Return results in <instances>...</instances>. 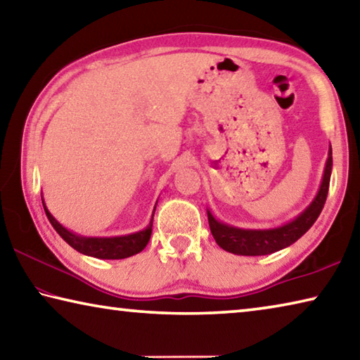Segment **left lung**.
Here are the masks:
<instances>
[{"label": "left lung", "instance_id": "left-lung-1", "mask_svg": "<svg viewBox=\"0 0 360 360\" xmlns=\"http://www.w3.org/2000/svg\"><path fill=\"white\" fill-rule=\"evenodd\" d=\"M332 173V148L328 149V157L326 162L324 176H322L321 187L311 205L298 214L294 221L281 225L276 229L266 230H249L238 229L233 225L224 224L211 214L208 210V222L211 233L214 240L224 251L238 254V255H266L276 252L295 243L300 236H303L309 227L319 217L328 193V184H330Z\"/></svg>", "mask_w": 360, "mask_h": 360}]
</instances>
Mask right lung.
<instances>
[{
    "instance_id": "right-lung-1",
    "label": "right lung",
    "mask_w": 360,
    "mask_h": 360,
    "mask_svg": "<svg viewBox=\"0 0 360 360\" xmlns=\"http://www.w3.org/2000/svg\"><path fill=\"white\" fill-rule=\"evenodd\" d=\"M42 198V197H41ZM42 206H44L46 216L52 227L57 230V233L68 243L71 248H75L77 252L90 255V257L96 259H127L130 255H135L141 252L149 243L150 233H152V221H154V214L148 227L136 233H130L125 236H111V238H90V236H81L65 229L56 217H53L49 210L46 208L44 200H42ZM155 211V210H154Z\"/></svg>"
}]
</instances>
